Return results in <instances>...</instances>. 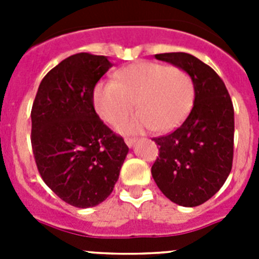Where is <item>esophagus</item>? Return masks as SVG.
Segmentation results:
<instances>
[{
  "label": "esophagus",
  "instance_id": "esophagus-1",
  "mask_svg": "<svg viewBox=\"0 0 259 259\" xmlns=\"http://www.w3.org/2000/svg\"><path fill=\"white\" fill-rule=\"evenodd\" d=\"M124 141H125V144H127V146H130V148H131V146H134V144L136 143V139H135V137H125Z\"/></svg>",
  "mask_w": 259,
  "mask_h": 259
}]
</instances>
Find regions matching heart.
<instances>
[{
    "label": "heart",
    "mask_w": 259,
    "mask_h": 259,
    "mask_svg": "<svg viewBox=\"0 0 259 259\" xmlns=\"http://www.w3.org/2000/svg\"><path fill=\"white\" fill-rule=\"evenodd\" d=\"M194 100L191 75L176 66L137 62L116 72V80H102L93 89L97 114L115 124L134 105L136 114L118 124L123 134L152 128L154 132L174 130L188 115Z\"/></svg>",
    "instance_id": "heart-1"
}]
</instances>
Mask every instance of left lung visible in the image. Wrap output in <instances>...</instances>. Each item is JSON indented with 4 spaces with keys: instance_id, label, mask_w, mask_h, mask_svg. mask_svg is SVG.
Returning a JSON list of instances; mask_svg holds the SVG:
<instances>
[{
    "instance_id": "left-lung-1",
    "label": "left lung",
    "mask_w": 259,
    "mask_h": 259,
    "mask_svg": "<svg viewBox=\"0 0 259 259\" xmlns=\"http://www.w3.org/2000/svg\"><path fill=\"white\" fill-rule=\"evenodd\" d=\"M185 70L194 84V102L180 127L154 137L159 155L152 166L158 188L180 206H198L214 196L232 168L235 114L223 80L188 53L155 54Z\"/></svg>"
}]
</instances>
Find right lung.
Listing matches in <instances>:
<instances>
[{"label":"right lung","mask_w":259,"mask_h":259,"mask_svg":"<svg viewBox=\"0 0 259 259\" xmlns=\"http://www.w3.org/2000/svg\"><path fill=\"white\" fill-rule=\"evenodd\" d=\"M105 56L77 53L41 80L32 105L31 144L45 184L66 203L92 207L113 192L128 153L93 105V89L111 67Z\"/></svg>","instance_id":"1"}]
</instances>
